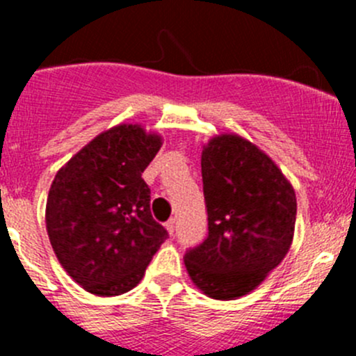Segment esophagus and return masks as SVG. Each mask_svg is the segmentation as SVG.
Returning a JSON list of instances; mask_svg holds the SVG:
<instances>
[{
    "instance_id": "obj_1",
    "label": "esophagus",
    "mask_w": 356,
    "mask_h": 356,
    "mask_svg": "<svg viewBox=\"0 0 356 356\" xmlns=\"http://www.w3.org/2000/svg\"><path fill=\"white\" fill-rule=\"evenodd\" d=\"M165 227H167V231L170 232V236H174V232H175V218H170V220H167Z\"/></svg>"
}]
</instances>
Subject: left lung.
<instances>
[{
    "instance_id": "8db88e82",
    "label": "left lung",
    "mask_w": 356,
    "mask_h": 356,
    "mask_svg": "<svg viewBox=\"0 0 356 356\" xmlns=\"http://www.w3.org/2000/svg\"><path fill=\"white\" fill-rule=\"evenodd\" d=\"M208 234L186 251L193 282L215 300L245 296L289 251L296 196L277 165L239 136H218L201 155Z\"/></svg>"
}]
</instances>
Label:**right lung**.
Instances as JSON below:
<instances>
[{
	"instance_id": "right-lung-1",
	"label": "right lung",
	"mask_w": 356,
	"mask_h": 356,
	"mask_svg": "<svg viewBox=\"0 0 356 356\" xmlns=\"http://www.w3.org/2000/svg\"><path fill=\"white\" fill-rule=\"evenodd\" d=\"M161 139L139 125L103 132L55 175L46 229L60 264L98 296L127 293L145 275L167 229L153 218L141 177Z\"/></svg>"
}]
</instances>
